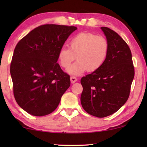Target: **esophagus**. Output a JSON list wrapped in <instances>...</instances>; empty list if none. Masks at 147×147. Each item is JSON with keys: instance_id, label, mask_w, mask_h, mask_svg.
Wrapping results in <instances>:
<instances>
[{"instance_id": "obj_1", "label": "esophagus", "mask_w": 147, "mask_h": 147, "mask_svg": "<svg viewBox=\"0 0 147 147\" xmlns=\"http://www.w3.org/2000/svg\"><path fill=\"white\" fill-rule=\"evenodd\" d=\"M70 80H71V83L74 84V83H75V82H77L78 79H77V78L75 77V76H71V77H70Z\"/></svg>"}]
</instances>
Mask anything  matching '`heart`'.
<instances>
[{
  "label": "heart",
  "mask_w": 147,
  "mask_h": 147,
  "mask_svg": "<svg viewBox=\"0 0 147 147\" xmlns=\"http://www.w3.org/2000/svg\"><path fill=\"white\" fill-rule=\"evenodd\" d=\"M69 47L59 49L58 61L62 67L67 69L76 57L78 61L71 66L68 72L80 75L86 70L93 72L102 67L107 57L109 43L104 36L80 33L69 40Z\"/></svg>",
  "instance_id": "b5f03b06"
}]
</instances>
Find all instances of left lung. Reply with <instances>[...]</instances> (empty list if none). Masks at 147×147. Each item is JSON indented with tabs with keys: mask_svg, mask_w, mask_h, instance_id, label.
Returning a JSON list of instances; mask_svg holds the SVG:
<instances>
[{
	"mask_svg": "<svg viewBox=\"0 0 147 147\" xmlns=\"http://www.w3.org/2000/svg\"><path fill=\"white\" fill-rule=\"evenodd\" d=\"M101 29L109 43L101 67L81 79V104L86 112L104 118L117 112L127 101L134 76L132 53L124 40L113 30Z\"/></svg>",
	"mask_w": 147,
	"mask_h": 147,
	"instance_id": "left-lung-1",
	"label": "left lung"
}]
</instances>
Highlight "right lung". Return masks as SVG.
Returning <instances> with one entry per match:
<instances>
[{"label":"right lung","instance_id":"obj_1","mask_svg":"<svg viewBox=\"0 0 147 147\" xmlns=\"http://www.w3.org/2000/svg\"><path fill=\"white\" fill-rule=\"evenodd\" d=\"M74 26L47 24L18 42L11 63L13 94L20 107L35 116H45L59 105L70 77L57 63L58 53Z\"/></svg>","mask_w":147,"mask_h":147}]
</instances>
